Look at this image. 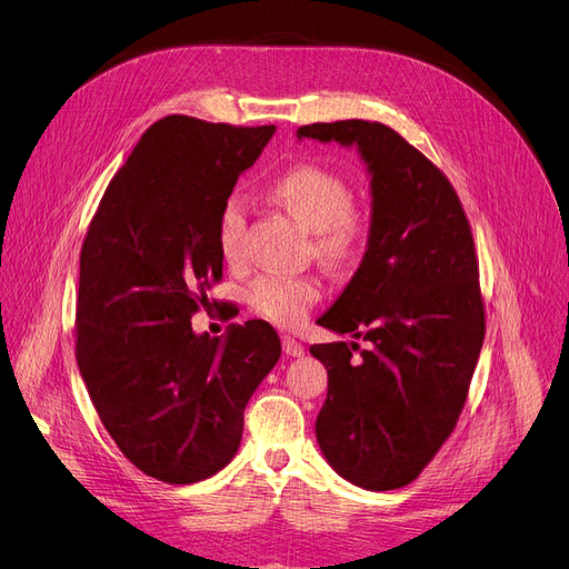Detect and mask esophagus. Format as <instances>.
<instances>
[{
	"label": "esophagus",
	"mask_w": 569,
	"mask_h": 569,
	"mask_svg": "<svg viewBox=\"0 0 569 569\" xmlns=\"http://www.w3.org/2000/svg\"><path fill=\"white\" fill-rule=\"evenodd\" d=\"M282 349H284L287 356H295V358L303 356V343L299 339H295V337H289V335L282 337Z\"/></svg>",
	"instance_id": "esophagus-1"
}]
</instances>
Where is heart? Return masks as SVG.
<instances>
[{
	"instance_id": "heart-1",
	"label": "heart",
	"mask_w": 569,
	"mask_h": 569,
	"mask_svg": "<svg viewBox=\"0 0 569 569\" xmlns=\"http://www.w3.org/2000/svg\"><path fill=\"white\" fill-rule=\"evenodd\" d=\"M270 192L306 228L316 230L313 247L322 263L332 268L351 266L363 251L370 218L353 203L349 180L335 170L316 163L295 166L272 180ZM247 222V199L237 192L226 197L216 220V239L222 258L232 266L244 261ZM320 297L322 284L313 274L268 272L247 287L251 311L280 327L301 325Z\"/></svg>"
}]
</instances>
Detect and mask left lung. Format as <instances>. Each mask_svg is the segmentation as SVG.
I'll list each match as a JSON object with an SVG mask.
<instances>
[{"label": "left lung", "mask_w": 569, "mask_h": 569, "mask_svg": "<svg viewBox=\"0 0 569 569\" xmlns=\"http://www.w3.org/2000/svg\"><path fill=\"white\" fill-rule=\"evenodd\" d=\"M299 137L356 144L372 222L363 263L318 325L360 343H313L327 368L316 437L356 487L410 485L451 437L487 332L470 220L453 184L377 120L311 123Z\"/></svg>", "instance_id": "1"}]
</instances>
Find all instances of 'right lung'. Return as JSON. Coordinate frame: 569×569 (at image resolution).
<instances>
[{
    "label": "right lung",
    "instance_id": "add662e5",
    "mask_svg": "<svg viewBox=\"0 0 569 569\" xmlns=\"http://www.w3.org/2000/svg\"><path fill=\"white\" fill-rule=\"evenodd\" d=\"M272 132L157 120L109 182L80 249V375L120 453L166 485L226 468L251 393L282 353L266 320L232 325L226 339L192 332L222 280L220 203Z\"/></svg>",
    "mask_w": 569,
    "mask_h": 569
}]
</instances>
